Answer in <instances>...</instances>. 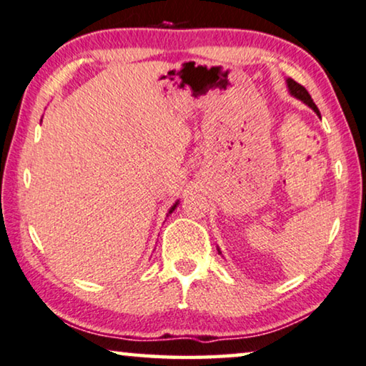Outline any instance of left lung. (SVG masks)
Segmentation results:
<instances>
[{
    "label": "left lung",
    "instance_id": "1",
    "mask_svg": "<svg viewBox=\"0 0 366 366\" xmlns=\"http://www.w3.org/2000/svg\"><path fill=\"white\" fill-rule=\"evenodd\" d=\"M287 86H289V91H290V94L295 95V97L300 99V100H304V102H305L307 105H309V107H312V109L315 110L317 115H320L319 109H317V105L314 104V100H312L310 94L307 92V89H305L304 86H300V84L295 82L294 79H287Z\"/></svg>",
    "mask_w": 366,
    "mask_h": 366
}]
</instances>
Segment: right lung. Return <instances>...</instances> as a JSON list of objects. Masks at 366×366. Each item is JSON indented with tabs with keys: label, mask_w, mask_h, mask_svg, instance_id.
Wrapping results in <instances>:
<instances>
[{
	"label": "right lung",
	"mask_w": 366,
	"mask_h": 366,
	"mask_svg": "<svg viewBox=\"0 0 366 366\" xmlns=\"http://www.w3.org/2000/svg\"><path fill=\"white\" fill-rule=\"evenodd\" d=\"M174 208H177V204H173V208H172V209H170V213H172V211H173V209H174Z\"/></svg>",
	"instance_id": "1"
}]
</instances>
